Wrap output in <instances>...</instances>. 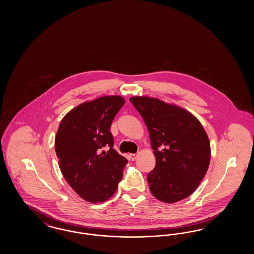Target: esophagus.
Instances as JSON below:
<instances>
[{
  "instance_id": "1",
  "label": "esophagus",
  "mask_w": 254,
  "mask_h": 254,
  "mask_svg": "<svg viewBox=\"0 0 254 254\" xmlns=\"http://www.w3.org/2000/svg\"><path fill=\"white\" fill-rule=\"evenodd\" d=\"M138 157V154H135V153H131V154H129V158L132 160V161H135L136 159Z\"/></svg>"
}]
</instances>
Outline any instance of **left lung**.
Segmentation results:
<instances>
[{
  "instance_id": "8db88e82",
  "label": "left lung",
  "mask_w": 254,
  "mask_h": 254,
  "mask_svg": "<svg viewBox=\"0 0 254 254\" xmlns=\"http://www.w3.org/2000/svg\"><path fill=\"white\" fill-rule=\"evenodd\" d=\"M149 131L156 166L147 174L152 195L176 203L193 193L208 169L210 142L202 124L181 107L149 96L129 99Z\"/></svg>"
}]
</instances>
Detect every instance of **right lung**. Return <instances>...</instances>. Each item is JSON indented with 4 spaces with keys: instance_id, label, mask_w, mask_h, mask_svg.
<instances>
[{
    "instance_id": "1",
    "label": "right lung",
    "mask_w": 254,
    "mask_h": 254,
    "mask_svg": "<svg viewBox=\"0 0 254 254\" xmlns=\"http://www.w3.org/2000/svg\"><path fill=\"white\" fill-rule=\"evenodd\" d=\"M124 97L108 95L86 101L62 119L55 151L64 179L81 198L102 203L117 190L127 160L113 146L109 131Z\"/></svg>"
}]
</instances>
